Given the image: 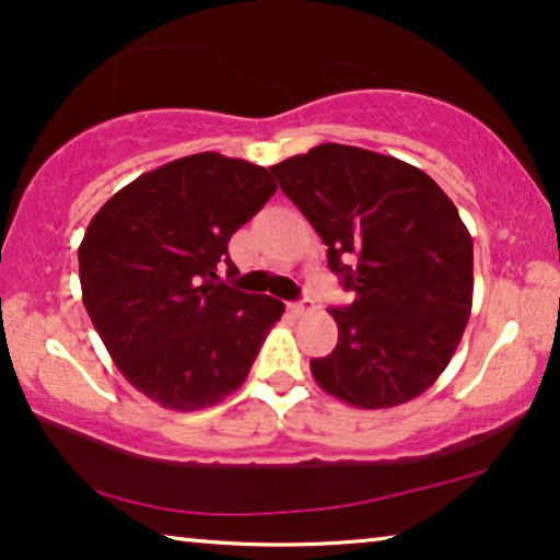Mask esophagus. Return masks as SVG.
Segmentation results:
<instances>
[{
	"label": "esophagus",
	"mask_w": 560,
	"mask_h": 560,
	"mask_svg": "<svg viewBox=\"0 0 560 560\" xmlns=\"http://www.w3.org/2000/svg\"><path fill=\"white\" fill-rule=\"evenodd\" d=\"M287 310L294 314V317H302V314H306V304L304 302H289Z\"/></svg>",
	"instance_id": "1"
}]
</instances>
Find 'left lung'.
Listing matches in <instances>:
<instances>
[{"mask_svg": "<svg viewBox=\"0 0 560 560\" xmlns=\"http://www.w3.org/2000/svg\"><path fill=\"white\" fill-rule=\"evenodd\" d=\"M269 170L355 296L329 310L340 335L312 360L314 381L368 411L421 396L471 312L475 250L454 202L427 172L360 147L319 144Z\"/></svg>", "mask_w": 560, "mask_h": 560, "instance_id": "1", "label": "left lung"}]
</instances>
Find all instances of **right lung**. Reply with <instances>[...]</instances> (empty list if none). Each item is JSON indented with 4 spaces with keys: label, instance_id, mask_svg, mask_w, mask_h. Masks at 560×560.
<instances>
[{
    "label": "right lung",
    "instance_id": "obj_1",
    "mask_svg": "<svg viewBox=\"0 0 560 560\" xmlns=\"http://www.w3.org/2000/svg\"><path fill=\"white\" fill-rule=\"evenodd\" d=\"M277 192L269 170L200 152L121 187L78 248L83 304L108 355L139 393L200 411L241 388L279 299L231 289L228 241Z\"/></svg>",
    "mask_w": 560,
    "mask_h": 560
}]
</instances>
